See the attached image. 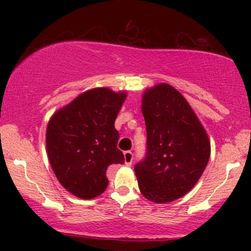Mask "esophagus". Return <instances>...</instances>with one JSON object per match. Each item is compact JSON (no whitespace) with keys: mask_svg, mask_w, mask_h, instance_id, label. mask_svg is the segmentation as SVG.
<instances>
[{"mask_svg":"<svg viewBox=\"0 0 251 251\" xmlns=\"http://www.w3.org/2000/svg\"><path fill=\"white\" fill-rule=\"evenodd\" d=\"M124 158H125L126 165H132V162H133V153H132L131 151H126L125 153H124Z\"/></svg>","mask_w":251,"mask_h":251,"instance_id":"1","label":"esophagus"}]
</instances>
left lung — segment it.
<instances>
[{"label": "left lung", "instance_id": "obj_1", "mask_svg": "<svg viewBox=\"0 0 251 251\" xmlns=\"http://www.w3.org/2000/svg\"><path fill=\"white\" fill-rule=\"evenodd\" d=\"M146 155L135 164L140 192L154 203L183 197L210 158V142L194 109L177 89L159 83L143 94Z\"/></svg>", "mask_w": 251, "mask_h": 251}]
</instances>
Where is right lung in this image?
<instances>
[{
    "label": "right lung",
    "instance_id": "right-lung-1",
    "mask_svg": "<svg viewBox=\"0 0 251 251\" xmlns=\"http://www.w3.org/2000/svg\"><path fill=\"white\" fill-rule=\"evenodd\" d=\"M126 92L89 89L50 118L46 133L50 163L57 180L82 200L101 195L108 185L107 168L123 164L114 127Z\"/></svg>",
    "mask_w": 251,
    "mask_h": 251
}]
</instances>
